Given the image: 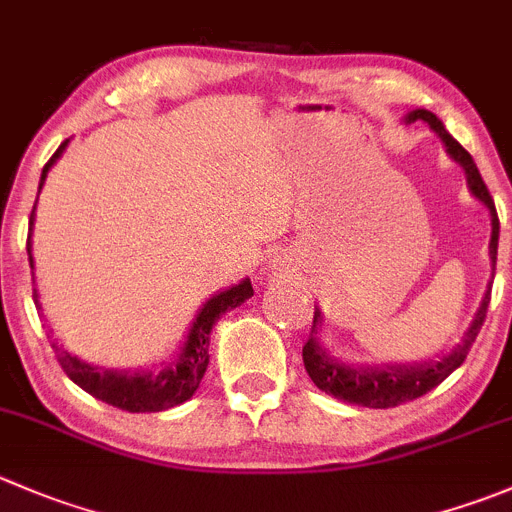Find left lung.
I'll return each mask as SVG.
<instances>
[{
	"instance_id": "1",
	"label": "left lung",
	"mask_w": 512,
	"mask_h": 512,
	"mask_svg": "<svg viewBox=\"0 0 512 512\" xmlns=\"http://www.w3.org/2000/svg\"><path fill=\"white\" fill-rule=\"evenodd\" d=\"M408 122H423L430 124V130L443 140L448 155L458 162L465 170L468 177V187L480 202L490 210V222H493V235H490V262H493L495 270V257H498V235H500V222L498 212H495V202L490 197L488 187H485L483 177H480L478 167H475L470 152L460 145L458 140L448 135V130L443 127L438 117L428 109H413L408 114ZM490 305V285L485 290L483 302H480L478 312H475V320L470 322L468 332L463 335V340L443 355L440 360L420 362V365H380V367H360V365H345L340 360H332L322 345L317 342V330L322 325V312L315 307V317H312V330L307 337L305 347H302V362H305L307 375L312 377L317 388L322 393L332 395V398L342 400V403L360 405V408H395V405H403L408 400L420 398V395L430 393L433 388H438L440 382L450 375L453 370H458L463 365V360L468 357L470 347H473L475 337H478L480 327L485 322V312Z\"/></svg>"
}]
</instances>
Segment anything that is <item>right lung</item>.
Wrapping results in <instances>:
<instances>
[{
	"instance_id": "1",
	"label": "right lung",
	"mask_w": 512,
	"mask_h": 512,
	"mask_svg": "<svg viewBox=\"0 0 512 512\" xmlns=\"http://www.w3.org/2000/svg\"><path fill=\"white\" fill-rule=\"evenodd\" d=\"M69 140H64L59 145V150L49 157V162L44 165L42 177H39V190H42L44 180H47V172L54 162L62 157L64 147ZM34 210H37V202H34ZM34 210L29 217V232L34 225ZM27 252H29V265H34L32 260V240H27ZM252 282L242 280L240 285L230 287L225 292H217L210 300L202 305V310L197 312L195 322H192L190 332H187V340L182 345L180 355L172 357L170 362L162 365L160 372L142 370V372H127V370H102V367H94L89 362H82L79 357L69 355L67 350L54 342V355H57L59 365L67 372V377L72 382H77L84 393H89L92 398L102 400V403L112 405V408L127 410V413H160V410L175 408V405L185 403L195 395V390L200 388V380L205 377L207 362H210V332L212 325L220 320V315H225L232 307L242 305L245 300L252 297ZM34 305H39L37 290H34Z\"/></svg>"
}]
</instances>
